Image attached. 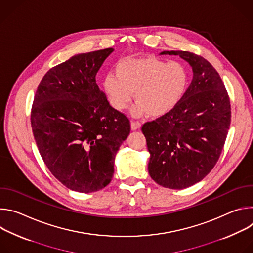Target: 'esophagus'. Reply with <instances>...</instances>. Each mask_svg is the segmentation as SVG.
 I'll list each match as a JSON object with an SVG mask.
<instances>
[{
    "instance_id": "obj_1",
    "label": "esophagus",
    "mask_w": 253,
    "mask_h": 253,
    "mask_svg": "<svg viewBox=\"0 0 253 253\" xmlns=\"http://www.w3.org/2000/svg\"><path fill=\"white\" fill-rule=\"evenodd\" d=\"M140 128H141V123H140V122H138V121H132V122H131V129H132L133 131L138 130V129H140Z\"/></svg>"
}]
</instances>
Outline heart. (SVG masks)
I'll list each match as a JSON object with an SVG mask.
<instances>
[{"label":"heart","mask_w":253,"mask_h":253,"mask_svg":"<svg viewBox=\"0 0 253 253\" xmlns=\"http://www.w3.org/2000/svg\"><path fill=\"white\" fill-rule=\"evenodd\" d=\"M189 73L180 62L156 57L126 58L116 66V74H108L103 89L111 106L122 111L129 106L133 93L137 103L132 114L161 117L177 106L188 86Z\"/></svg>","instance_id":"1"}]
</instances>
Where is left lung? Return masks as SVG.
Instances as JSON below:
<instances>
[{"label": "left lung", "mask_w": 253, "mask_h": 253, "mask_svg": "<svg viewBox=\"0 0 253 253\" xmlns=\"http://www.w3.org/2000/svg\"><path fill=\"white\" fill-rule=\"evenodd\" d=\"M160 55L188 62L193 78L173 110L142 126L148 172L165 188L183 189L201 181L218 161L231 121L230 100L217 71L203 57L186 51Z\"/></svg>", "instance_id": "1"}]
</instances>
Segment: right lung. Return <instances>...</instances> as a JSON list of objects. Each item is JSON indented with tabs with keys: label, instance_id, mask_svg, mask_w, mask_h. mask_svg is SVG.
<instances>
[{
	"label": "right lung",
	"instance_id": "1",
	"mask_svg": "<svg viewBox=\"0 0 253 253\" xmlns=\"http://www.w3.org/2000/svg\"><path fill=\"white\" fill-rule=\"evenodd\" d=\"M113 48L78 54L50 69L36 92L31 125L39 152L67 188L82 193L110 183L129 119L108 102L96 74Z\"/></svg>",
	"mask_w": 253,
	"mask_h": 253
}]
</instances>
